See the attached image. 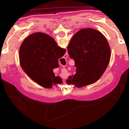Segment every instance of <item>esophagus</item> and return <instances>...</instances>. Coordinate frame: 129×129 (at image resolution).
Listing matches in <instances>:
<instances>
[{
  "instance_id": "1",
  "label": "esophagus",
  "mask_w": 129,
  "mask_h": 129,
  "mask_svg": "<svg viewBox=\"0 0 129 129\" xmlns=\"http://www.w3.org/2000/svg\"><path fill=\"white\" fill-rule=\"evenodd\" d=\"M67 57H68V55H67Z\"/></svg>"
}]
</instances>
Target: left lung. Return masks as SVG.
<instances>
[{"label": "left lung", "mask_w": 129, "mask_h": 129, "mask_svg": "<svg viewBox=\"0 0 129 129\" xmlns=\"http://www.w3.org/2000/svg\"><path fill=\"white\" fill-rule=\"evenodd\" d=\"M69 56L75 61L76 73L70 76L68 84L80 87L98 81L110 61L111 50L105 37L91 28L82 29L68 46Z\"/></svg>", "instance_id": "1"}]
</instances>
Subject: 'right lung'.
Returning a JSON list of instances; mask_svg holds the SVG:
<instances>
[{"mask_svg": "<svg viewBox=\"0 0 129 129\" xmlns=\"http://www.w3.org/2000/svg\"><path fill=\"white\" fill-rule=\"evenodd\" d=\"M66 50L57 46L53 38L43 33H35L24 40L19 50V60L24 72L37 83L45 88L62 83L53 73L58 68L59 59Z\"/></svg>", "mask_w": 129, "mask_h": 129, "instance_id": "right-lung-1", "label": "right lung"}]
</instances>
